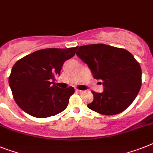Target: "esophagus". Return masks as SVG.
<instances>
[{
  "label": "esophagus",
  "instance_id": "34e87169",
  "mask_svg": "<svg viewBox=\"0 0 153 153\" xmlns=\"http://www.w3.org/2000/svg\"><path fill=\"white\" fill-rule=\"evenodd\" d=\"M76 92H77V93H82V92H83V91L78 90V89H76Z\"/></svg>",
  "mask_w": 153,
  "mask_h": 153
}]
</instances>
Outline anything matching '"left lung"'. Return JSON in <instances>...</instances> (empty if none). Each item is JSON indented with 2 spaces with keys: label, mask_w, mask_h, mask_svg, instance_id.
Returning <instances> with one entry per match:
<instances>
[{
  "label": "left lung",
  "mask_w": 153,
  "mask_h": 153,
  "mask_svg": "<svg viewBox=\"0 0 153 153\" xmlns=\"http://www.w3.org/2000/svg\"><path fill=\"white\" fill-rule=\"evenodd\" d=\"M76 49V55L88 65L94 79L102 80L104 88L102 93L91 91L94 100L88 108L103 115L125 110L142 86V69L133 55L125 49L104 44L84 45Z\"/></svg>",
  "instance_id": "1"
}]
</instances>
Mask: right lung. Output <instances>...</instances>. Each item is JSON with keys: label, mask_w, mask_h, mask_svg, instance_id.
Masks as SVG:
<instances>
[{"label": "right lung", "mask_w": 153, "mask_h": 153, "mask_svg": "<svg viewBox=\"0 0 153 153\" xmlns=\"http://www.w3.org/2000/svg\"><path fill=\"white\" fill-rule=\"evenodd\" d=\"M76 48L42 49L16 62L8 83L14 99L25 113L46 118L66 108L74 88H59L54 81L64 62L75 55Z\"/></svg>", "instance_id": "1"}]
</instances>
